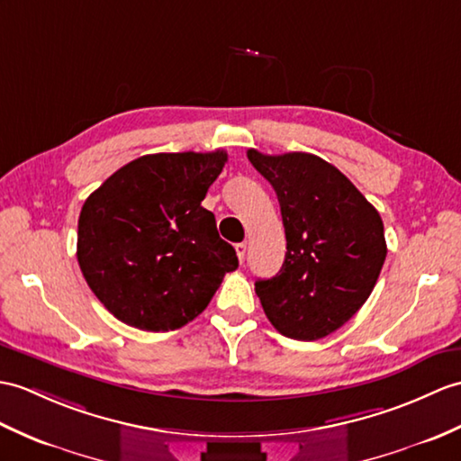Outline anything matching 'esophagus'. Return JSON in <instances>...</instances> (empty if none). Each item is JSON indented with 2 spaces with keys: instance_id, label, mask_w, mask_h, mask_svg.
I'll list each match as a JSON object with an SVG mask.
<instances>
[{
  "instance_id": "esophagus-1",
  "label": "esophagus",
  "mask_w": 461,
  "mask_h": 461,
  "mask_svg": "<svg viewBox=\"0 0 461 461\" xmlns=\"http://www.w3.org/2000/svg\"><path fill=\"white\" fill-rule=\"evenodd\" d=\"M235 253H238L240 263L245 261V253H248V243H238L235 245Z\"/></svg>"
}]
</instances>
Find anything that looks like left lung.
<instances>
[{"label":"left lung","mask_w":461,"mask_h":461,"mask_svg":"<svg viewBox=\"0 0 461 461\" xmlns=\"http://www.w3.org/2000/svg\"><path fill=\"white\" fill-rule=\"evenodd\" d=\"M248 158L281 204L286 253L273 279L257 281L269 322L314 341L344 326L367 301L387 257L383 220L351 180L310 153Z\"/></svg>","instance_id":"left-lung-1"}]
</instances>
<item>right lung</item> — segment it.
Segmentation results:
<instances>
[{
	"mask_svg": "<svg viewBox=\"0 0 461 461\" xmlns=\"http://www.w3.org/2000/svg\"><path fill=\"white\" fill-rule=\"evenodd\" d=\"M226 151L157 153L127 163L86 198L78 265L98 301L123 324L176 330L204 310L238 255L202 200Z\"/></svg>",
	"mask_w": 461,
	"mask_h": 461,
	"instance_id": "add662e5",
	"label": "right lung"
}]
</instances>
